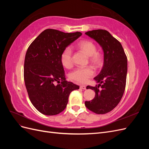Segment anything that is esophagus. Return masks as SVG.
<instances>
[{
  "label": "esophagus",
  "mask_w": 149,
  "mask_h": 149,
  "mask_svg": "<svg viewBox=\"0 0 149 149\" xmlns=\"http://www.w3.org/2000/svg\"><path fill=\"white\" fill-rule=\"evenodd\" d=\"M80 89H86V86H84V85H81V86H80Z\"/></svg>",
  "instance_id": "1"
}]
</instances>
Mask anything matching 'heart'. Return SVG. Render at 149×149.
Instances as JSON below:
<instances>
[{"mask_svg": "<svg viewBox=\"0 0 149 149\" xmlns=\"http://www.w3.org/2000/svg\"><path fill=\"white\" fill-rule=\"evenodd\" d=\"M78 47L86 55L89 56V61L96 67H100L103 64V58L101 54L96 53L97 48L95 44L89 40H84L78 43ZM60 60L61 64L66 68H71L73 66L72 50L70 47H66L63 50ZM94 74V71L91 66L80 67L76 68L70 74V78L73 81L80 83H85L88 79Z\"/></svg>", "mask_w": 149, "mask_h": 149, "instance_id": "b5f03b06", "label": "heart"}]
</instances>
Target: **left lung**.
Here are the masks:
<instances>
[{
  "label": "left lung",
  "mask_w": 149,
  "mask_h": 149,
  "mask_svg": "<svg viewBox=\"0 0 149 149\" xmlns=\"http://www.w3.org/2000/svg\"><path fill=\"white\" fill-rule=\"evenodd\" d=\"M85 34L100 44L104 52L102 68L94 78L99 84L86 87L94 90L95 97L85 101V106L96 114H106L114 109L123 97L127 78V56L120 43L107 30H94Z\"/></svg>",
  "instance_id": "left-lung-1"
}]
</instances>
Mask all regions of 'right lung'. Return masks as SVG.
Wrapping results in <instances>:
<instances>
[{"label":"right lung","mask_w":149,"mask_h":149,"mask_svg":"<svg viewBox=\"0 0 149 149\" xmlns=\"http://www.w3.org/2000/svg\"><path fill=\"white\" fill-rule=\"evenodd\" d=\"M81 35L79 31L64 33L45 30L26 51L24 62L26 89L31 102L44 115L61 112L66 107L71 92L79 88L66 80L60 56L63 50Z\"/></svg>","instance_id":"right-lung-1"}]
</instances>
